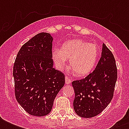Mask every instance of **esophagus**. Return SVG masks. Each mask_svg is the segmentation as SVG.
Masks as SVG:
<instances>
[{"label":"esophagus","mask_w":129,"mask_h":129,"mask_svg":"<svg viewBox=\"0 0 129 129\" xmlns=\"http://www.w3.org/2000/svg\"><path fill=\"white\" fill-rule=\"evenodd\" d=\"M65 80H66V84H70L71 82H72V80H71L69 78V77H68L66 76V78H65Z\"/></svg>","instance_id":"34e87169"}]
</instances>
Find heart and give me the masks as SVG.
<instances>
[{
	"mask_svg": "<svg viewBox=\"0 0 129 129\" xmlns=\"http://www.w3.org/2000/svg\"><path fill=\"white\" fill-rule=\"evenodd\" d=\"M99 49L96 44L89 43L80 39H71L62 45L61 49L53 51L52 57L59 69L66 65L70 59V68L76 76L84 77L88 75L96 63Z\"/></svg>",
	"mask_w": 129,
	"mask_h": 129,
	"instance_id": "heart-1",
	"label": "heart"
}]
</instances>
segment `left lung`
Here are the masks:
<instances>
[{
    "instance_id": "8db88e82",
    "label": "left lung",
    "mask_w": 129,
    "mask_h": 129,
    "mask_svg": "<svg viewBox=\"0 0 129 129\" xmlns=\"http://www.w3.org/2000/svg\"><path fill=\"white\" fill-rule=\"evenodd\" d=\"M117 80L114 57L104 43L96 68L84 79L72 82L74 109L78 116L92 118L103 111L111 102Z\"/></svg>"
}]
</instances>
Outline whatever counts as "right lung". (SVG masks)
<instances>
[{
  "instance_id": "add662e5",
  "label": "right lung",
  "mask_w": 129,
  "mask_h": 129,
  "mask_svg": "<svg viewBox=\"0 0 129 129\" xmlns=\"http://www.w3.org/2000/svg\"><path fill=\"white\" fill-rule=\"evenodd\" d=\"M53 38L40 33L21 47L13 66L17 102L31 115H47L65 84V75L53 68Z\"/></svg>"
}]
</instances>
